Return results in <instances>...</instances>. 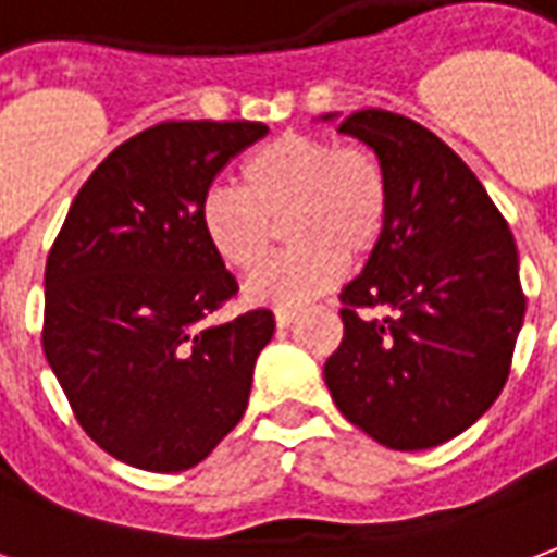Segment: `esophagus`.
Masks as SVG:
<instances>
[{"mask_svg": "<svg viewBox=\"0 0 557 557\" xmlns=\"http://www.w3.org/2000/svg\"><path fill=\"white\" fill-rule=\"evenodd\" d=\"M297 321V312L294 309H275V324L278 327H290Z\"/></svg>", "mask_w": 557, "mask_h": 557, "instance_id": "34e87169", "label": "esophagus"}]
</instances>
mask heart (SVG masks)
Instances as JSON below:
<instances>
[{
  "mask_svg": "<svg viewBox=\"0 0 557 557\" xmlns=\"http://www.w3.org/2000/svg\"><path fill=\"white\" fill-rule=\"evenodd\" d=\"M239 190L214 184L199 199V227L214 257L257 270L275 242L290 245L245 285L255 306L294 309L339 282L345 263L373 257L391 214L388 175L370 148L285 133L245 157Z\"/></svg>",
  "mask_w": 557,
  "mask_h": 557,
  "instance_id": "1",
  "label": "heart"
}]
</instances>
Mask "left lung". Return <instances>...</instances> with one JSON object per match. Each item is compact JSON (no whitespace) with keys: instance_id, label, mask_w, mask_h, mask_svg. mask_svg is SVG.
Wrapping results in <instances>:
<instances>
[{"instance_id":"1","label":"left lung","mask_w":557,"mask_h":557,"mask_svg":"<svg viewBox=\"0 0 557 557\" xmlns=\"http://www.w3.org/2000/svg\"><path fill=\"white\" fill-rule=\"evenodd\" d=\"M339 133L375 151L391 214L339 294L345 333L324 382L375 443L433 448L476 424L506 385L524 321L516 239L482 182L431 129L363 109Z\"/></svg>"}]
</instances>
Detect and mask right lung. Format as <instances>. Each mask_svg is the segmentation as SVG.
<instances>
[{
  "instance_id": "add662e5",
  "label": "right lung",
  "mask_w": 557,
  "mask_h": 557,
  "mask_svg": "<svg viewBox=\"0 0 557 557\" xmlns=\"http://www.w3.org/2000/svg\"><path fill=\"white\" fill-rule=\"evenodd\" d=\"M255 121H166L117 145L84 182L45 267V358L111 458L178 473L245 416L275 318L206 324L236 278L199 227V199Z\"/></svg>"
}]
</instances>
